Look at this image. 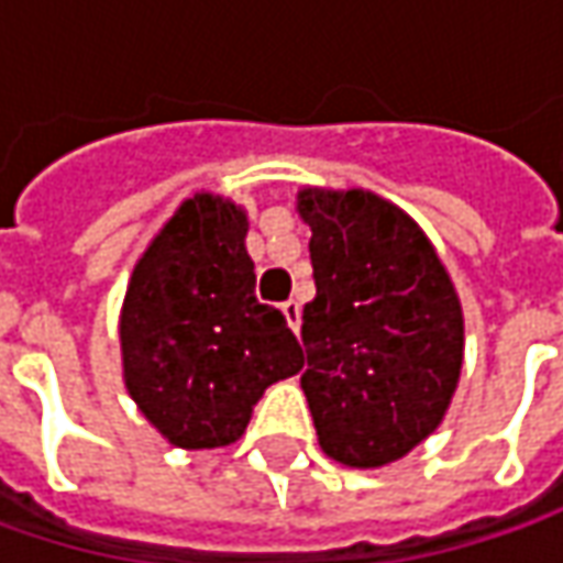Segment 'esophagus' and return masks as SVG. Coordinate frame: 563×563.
<instances>
[{
	"mask_svg": "<svg viewBox=\"0 0 563 563\" xmlns=\"http://www.w3.org/2000/svg\"><path fill=\"white\" fill-rule=\"evenodd\" d=\"M282 313H285L291 332L297 335V332H300V303H297V300H285V303H282Z\"/></svg>",
	"mask_w": 563,
	"mask_h": 563,
	"instance_id": "obj_1",
	"label": "esophagus"
}]
</instances>
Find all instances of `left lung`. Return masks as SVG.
<instances>
[{
  "label": "left lung",
  "mask_w": 563,
  "mask_h": 563,
  "mask_svg": "<svg viewBox=\"0 0 563 563\" xmlns=\"http://www.w3.org/2000/svg\"><path fill=\"white\" fill-rule=\"evenodd\" d=\"M297 216L313 231L300 388L319 448L354 470L395 464L442 426L457 391V288L426 231L373 190L303 187Z\"/></svg>",
  "instance_id": "left-lung-1"
}]
</instances>
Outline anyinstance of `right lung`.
<instances>
[{
	"instance_id": "obj_1",
	"label": "right lung",
	"mask_w": 563,
	"mask_h": 563,
	"mask_svg": "<svg viewBox=\"0 0 563 563\" xmlns=\"http://www.w3.org/2000/svg\"><path fill=\"white\" fill-rule=\"evenodd\" d=\"M247 209L197 190L146 244L119 316L121 376L165 442H238L256 400L303 366L285 316L256 300Z\"/></svg>"
}]
</instances>
